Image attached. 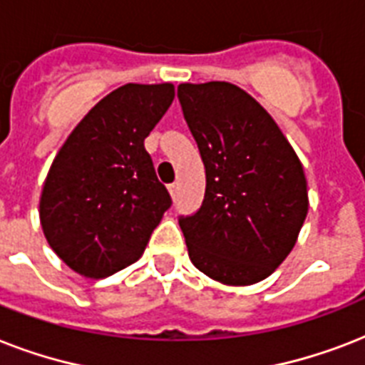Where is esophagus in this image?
I'll return each instance as SVG.
<instances>
[{
	"instance_id": "esophagus-1",
	"label": "esophagus",
	"mask_w": 365,
	"mask_h": 365,
	"mask_svg": "<svg viewBox=\"0 0 365 365\" xmlns=\"http://www.w3.org/2000/svg\"><path fill=\"white\" fill-rule=\"evenodd\" d=\"M168 191H170L172 197H176V195H178V183H172V185H168Z\"/></svg>"
}]
</instances>
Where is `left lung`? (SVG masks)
<instances>
[{"mask_svg": "<svg viewBox=\"0 0 365 365\" xmlns=\"http://www.w3.org/2000/svg\"><path fill=\"white\" fill-rule=\"evenodd\" d=\"M178 98L206 168L202 206L180 220L189 259L225 286L261 282L305 222L303 165L265 108L233 83H182Z\"/></svg>", "mask_w": 365, "mask_h": 365, "instance_id": "obj_1", "label": "left lung"}]
</instances>
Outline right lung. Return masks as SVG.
I'll list each match as a JSON object with an SVG mask.
<instances>
[{
  "mask_svg": "<svg viewBox=\"0 0 365 365\" xmlns=\"http://www.w3.org/2000/svg\"><path fill=\"white\" fill-rule=\"evenodd\" d=\"M174 85L126 83L100 100L48 168L39 222L54 254L85 278L142 257L172 200L143 148L174 100Z\"/></svg>",
  "mask_w": 365,
  "mask_h": 365,
  "instance_id": "add662e5",
  "label": "right lung"
}]
</instances>
